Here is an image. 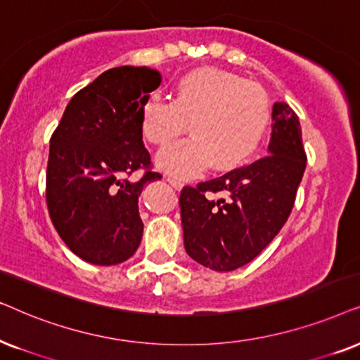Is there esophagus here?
<instances>
[{"label":"esophagus","mask_w":360,"mask_h":360,"mask_svg":"<svg viewBox=\"0 0 360 360\" xmlns=\"http://www.w3.org/2000/svg\"><path fill=\"white\" fill-rule=\"evenodd\" d=\"M167 183H169L171 186H172V188H174V189H177V191H181V189H183V181H181V179H177V177H174V176H167Z\"/></svg>","instance_id":"esophagus-1"}]
</instances>
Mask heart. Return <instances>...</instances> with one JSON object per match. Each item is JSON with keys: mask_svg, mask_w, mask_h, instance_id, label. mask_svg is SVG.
I'll return each instance as SVG.
<instances>
[{"mask_svg": "<svg viewBox=\"0 0 360 360\" xmlns=\"http://www.w3.org/2000/svg\"><path fill=\"white\" fill-rule=\"evenodd\" d=\"M271 122L270 95L260 84L233 72L199 67L172 89V100L148 97L140 108L141 133L151 145L166 148L186 131L191 136L158 158L162 171L193 177L209 165L230 171L245 165L258 150Z\"/></svg>", "mask_w": 360, "mask_h": 360, "instance_id": "obj_1", "label": "heart"}]
</instances>
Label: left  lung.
<instances>
[{
    "label": "left lung",
    "mask_w": 360,
    "mask_h": 360,
    "mask_svg": "<svg viewBox=\"0 0 360 360\" xmlns=\"http://www.w3.org/2000/svg\"><path fill=\"white\" fill-rule=\"evenodd\" d=\"M265 158L181 191L188 255L215 271L237 270L270 243L293 209L306 153L298 115L278 102ZM223 198L215 200L214 195Z\"/></svg>",
    "instance_id": "left-lung-1"
}]
</instances>
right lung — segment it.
I'll return each mask as SVG.
<instances>
[{"mask_svg": "<svg viewBox=\"0 0 360 360\" xmlns=\"http://www.w3.org/2000/svg\"><path fill=\"white\" fill-rule=\"evenodd\" d=\"M161 84L148 67H113L79 90L51 136L46 202L52 224L77 257L117 265L140 247L143 186L161 179L143 145L141 103ZM145 169L140 181H127Z\"/></svg>", "mask_w": 360, "mask_h": 360, "instance_id": "1", "label": "right lung"}]
</instances>
